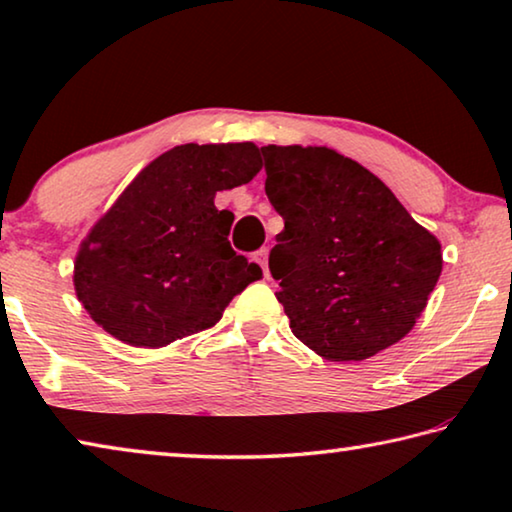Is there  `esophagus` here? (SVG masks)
<instances>
[{
  "label": "esophagus",
  "mask_w": 512,
  "mask_h": 512,
  "mask_svg": "<svg viewBox=\"0 0 512 512\" xmlns=\"http://www.w3.org/2000/svg\"><path fill=\"white\" fill-rule=\"evenodd\" d=\"M267 256H270V251H267V249H261V251H258V254H256V261H258V265L263 267L265 279L270 277V270H267Z\"/></svg>",
  "instance_id": "esophagus-1"
}]
</instances>
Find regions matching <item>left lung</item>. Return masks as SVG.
Returning <instances> with one entry per match:
<instances>
[{
	"instance_id": "left-lung-1",
	"label": "left lung",
	"mask_w": 512,
	"mask_h": 512,
	"mask_svg": "<svg viewBox=\"0 0 512 512\" xmlns=\"http://www.w3.org/2000/svg\"><path fill=\"white\" fill-rule=\"evenodd\" d=\"M283 217L270 251L290 329L329 361H364L412 332L442 274V245L380 178L327 146H263Z\"/></svg>"
}]
</instances>
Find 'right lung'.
Listing matches in <instances>:
<instances>
[{"instance_id": "1", "label": "right lung", "mask_w": 512, "mask_h": 512, "mask_svg": "<svg viewBox=\"0 0 512 512\" xmlns=\"http://www.w3.org/2000/svg\"><path fill=\"white\" fill-rule=\"evenodd\" d=\"M261 167L251 141L183 144L146 164L77 249L73 286L93 322L135 348L215 325L263 277L231 249L233 212L217 210L215 196Z\"/></svg>"}]
</instances>
